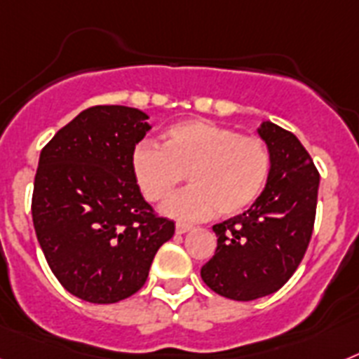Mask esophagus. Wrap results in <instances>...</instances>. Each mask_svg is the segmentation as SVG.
I'll return each mask as SVG.
<instances>
[{"label": "esophagus", "instance_id": "esophagus-1", "mask_svg": "<svg viewBox=\"0 0 359 359\" xmlns=\"http://www.w3.org/2000/svg\"><path fill=\"white\" fill-rule=\"evenodd\" d=\"M194 228L191 224H184V222H177V226H175V231L179 233V236H182V233H186V231H189Z\"/></svg>", "mask_w": 359, "mask_h": 359}]
</instances>
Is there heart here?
<instances>
[{
  "mask_svg": "<svg viewBox=\"0 0 359 359\" xmlns=\"http://www.w3.org/2000/svg\"><path fill=\"white\" fill-rule=\"evenodd\" d=\"M272 171V153L263 138L208 120H186L165 129L164 144L138 142L131 173L149 203L164 201L188 175L189 188L175 194L162 210L179 221H198L219 212L239 215L261 197Z\"/></svg>",
  "mask_w": 359,
  "mask_h": 359,
  "instance_id": "b5f03b06",
  "label": "heart"
}]
</instances>
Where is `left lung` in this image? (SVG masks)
Segmentation results:
<instances>
[{
  "instance_id": "8db88e82",
  "label": "left lung",
  "mask_w": 359,
  "mask_h": 359,
  "mask_svg": "<svg viewBox=\"0 0 359 359\" xmlns=\"http://www.w3.org/2000/svg\"><path fill=\"white\" fill-rule=\"evenodd\" d=\"M257 131L272 153L266 188L245 213L213 226L215 255L201 268L208 287L236 301L270 296L294 276L318 206L319 173L296 135L272 122Z\"/></svg>"
}]
</instances>
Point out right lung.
I'll use <instances>...</instances> for the list:
<instances>
[{"label": "right lung", "instance_id": "add662e5", "mask_svg": "<svg viewBox=\"0 0 359 359\" xmlns=\"http://www.w3.org/2000/svg\"><path fill=\"white\" fill-rule=\"evenodd\" d=\"M147 114L126 105H95L41 149L32 191V222L50 270L72 296L107 305L144 287L156 250L175 222L144 201L131 151Z\"/></svg>", "mask_w": 359, "mask_h": 359}]
</instances>
